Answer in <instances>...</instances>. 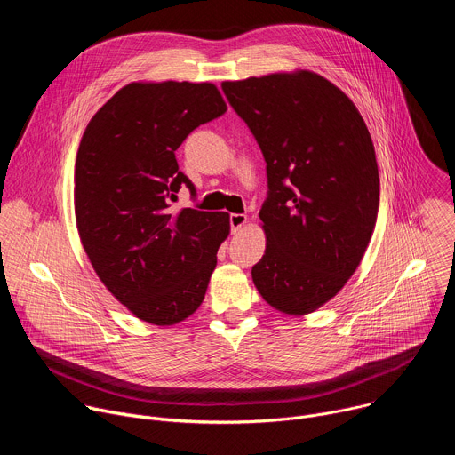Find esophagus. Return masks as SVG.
<instances>
[{
  "label": "esophagus",
  "instance_id": "obj_1",
  "mask_svg": "<svg viewBox=\"0 0 455 455\" xmlns=\"http://www.w3.org/2000/svg\"><path fill=\"white\" fill-rule=\"evenodd\" d=\"M246 225V216L244 214H230V228L232 232H239Z\"/></svg>",
  "mask_w": 455,
  "mask_h": 455
}]
</instances>
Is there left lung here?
<instances>
[{
  "instance_id": "8db88e82",
  "label": "left lung",
  "mask_w": 455,
  "mask_h": 455,
  "mask_svg": "<svg viewBox=\"0 0 455 455\" xmlns=\"http://www.w3.org/2000/svg\"><path fill=\"white\" fill-rule=\"evenodd\" d=\"M221 88L263 151L268 198L259 211L267 250L251 279L286 315L330 302L356 272L379 205L369 129L353 100L309 70Z\"/></svg>"
}]
</instances>
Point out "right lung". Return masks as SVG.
<instances>
[{"label":"right lung","instance_id":"1","mask_svg":"<svg viewBox=\"0 0 455 455\" xmlns=\"http://www.w3.org/2000/svg\"><path fill=\"white\" fill-rule=\"evenodd\" d=\"M227 104L212 83H149L120 88L88 122L74 174L83 248L108 291L137 318L174 326L196 311L230 234L228 212L169 202L190 180L174 151Z\"/></svg>","mask_w":455,"mask_h":455}]
</instances>
